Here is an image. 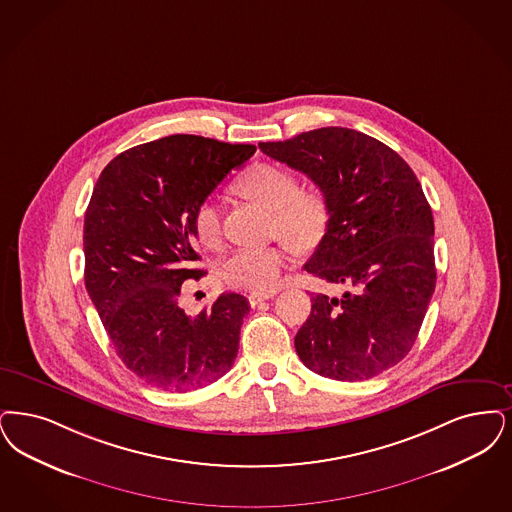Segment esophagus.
Segmentation results:
<instances>
[{
	"mask_svg": "<svg viewBox=\"0 0 512 512\" xmlns=\"http://www.w3.org/2000/svg\"><path fill=\"white\" fill-rule=\"evenodd\" d=\"M272 297H274V293H251V295H249V305H251V307H257L259 303L268 301V299H272Z\"/></svg>",
	"mask_w": 512,
	"mask_h": 512,
	"instance_id": "1",
	"label": "esophagus"
}]
</instances>
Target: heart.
<instances>
[{
    "mask_svg": "<svg viewBox=\"0 0 512 512\" xmlns=\"http://www.w3.org/2000/svg\"><path fill=\"white\" fill-rule=\"evenodd\" d=\"M236 194L263 205L272 215V230L287 244L307 249L320 242L329 221L326 196L314 188H299L295 173L276 164H255L234 184ZM194 232L207 247L221 244V213L211 200L194 211ZM287 263L282 247L238 249L221 263V278L228 286L253 293L274 291Z\"/></svg>",
    "mask_w": 512,
    "mask_h": 512,
    "instance_id": "b5f03b06",
    "label": "heart"
}]
</instances>
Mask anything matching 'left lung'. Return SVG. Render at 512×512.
<instances>
[{
    "label": "left lung",
    "mask_w": 512,
    "mask_h": 512,
    "mask_svg": "<svg viewBox=\"0 0 512 512\" xmlns=\"http://www.w3.org/2000/svg\"><path fill=\"white\" fill-rule=\"evenodd\" d=\"M266 156L305 173L329 205L328 228L305 270L347 287L316 293L295 335L301 362L337 381H364L406 358L436 286L434 221L415 173L387 144L322 127Z\"/></svg>",
    "instance_id": "1"
}]
</instances>
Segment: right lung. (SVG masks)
<instances>
[{
	"label": "right lung",
	"mask_w": 512,
	"mask_h": 512,
	"mask_svg": "<svg viewBox=\"0 0 512 512\" xmlns=\"http://www.w3.org/2000/svg\"><path fill=\"white\" fill-rule=\"evenodd\" d=\"M253 144L171 135L118 154L95 184L83 221L85 289L123 364L156 389H200L232 368L249 301L223 293L188 316L198 280L194 211Z\"/></svg>",
	"instance_id": "1"
}]
</instances>
